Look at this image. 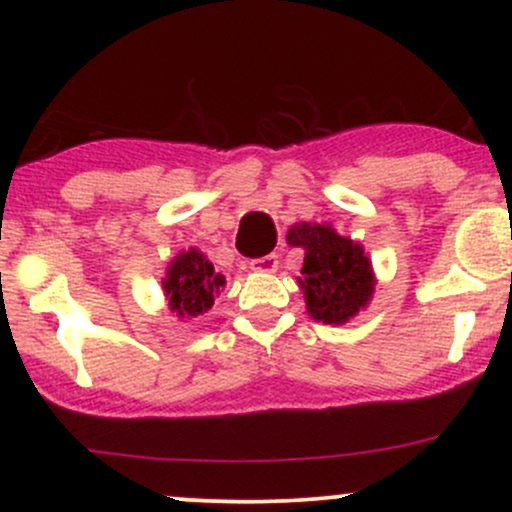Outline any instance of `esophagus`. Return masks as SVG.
Here are the masks:
<instances>
[{
	"instance_id": "34e87169",
	"label": "esophagus",
	"mask_w": 512,
	"mask_h": 512,
	"mask_svg": "<svg viewBox=\"0 0 512 512\" xmlns=\"http://www.w3.org/2000/svg\"><path fill=\"white\" fill-rule=\"evenodd\" d=\"M276 267H279V257L276 255H264V257H257V260L250 262L252 272L272 274V272H276Z\"/></svg>"
}]
</instances>
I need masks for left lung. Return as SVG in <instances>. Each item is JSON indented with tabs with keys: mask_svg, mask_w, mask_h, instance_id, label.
Instances as JSON below:
<instances>
[{
	"mask_svg": "<svg viewBox=\"0 0 512 512\" xmlns=\"http://www.w3.org/2000/svg\"><path fill=\"white\" fill-rule=\"evenodd\" d=\"M286 243L305 252L298 286L313 320L344 325L368 308L375 272L361 243L339 236L330 223L308 221L293 223Z\"/></svg>",
	"mask_w": 512,
	"mask_h": 512,
	"instance_id": "1",
	"label": "left lung"
}]
</instances>
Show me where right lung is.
<instances>
[{"label": "right lung", "mask_w": 512, "mask_h": 512, "mask_svg": "<svg viewBox=\"0 0 512 512\" xmlns=\"http://www.w3.org/2000/svg\"><path fill=\"white\" fill-rule=\"evenodd\" d=\"M226 286V276L216 272L202 250L190 248L173 257L161 281L170 313L180 320L204 315Z\"/></svg>", "instance_id": "add662e5"}]
</instances>
